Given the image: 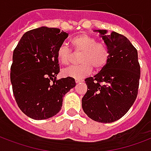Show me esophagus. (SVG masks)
I'll return each instance as SVG.
<instances>
[{"instance_id": "34e87169", "label": "esophagus", "mask_w": 151, "mask_h": 151, "mask_svg": "<svg viewBox=\"0 0 151 151\" xmlns=\"http://www.w3.org/2000/svg\"><path fill=\"white\" fill-rule=\"evenodd\" d=\"M75 81H76V83H80V82H82L83 80H82V79H76Z\"/></svg>"}]
</instances>
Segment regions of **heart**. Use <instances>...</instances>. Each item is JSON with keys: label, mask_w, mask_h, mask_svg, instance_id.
Masks as SVG:
<instances>
[{"label": "heart", "mask_w": 151, "mask_h": 151, "mask_svg": "<svg viewBox=\"0 0 151 151\" xmlns=\"http://www.w3.org/2000/svg\"><path fill=\"white\" fill-rule=\"evenodd\" d=\"M73 50L81 52L78 65L65 68L62 73L65 77L74 79H83L90 75L94 68L101 70L106 66L110 59V50L106 45L98 42L97 39L86 33L76 36L71 40ZM57 58L61 64L69 65L71 61V50L65 45H60L57 50Z\"/></svg>", "instance_id": "heart-1"}]
</instances>
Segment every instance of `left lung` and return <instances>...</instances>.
Instances as JSON below:
<instances>
[{"label":"left lung","instance_id":"obj_1","mask_svg":"<svg viewBox=\"0 0 151 151\" xmlns=\"http://www.w3.org/2000/svg\"><path fill=\"white\" fill-rule=\"evenodd\" d=\"M110 50L106 66L93 78H87V92L82 98V109L93 120L102 123L123 117L138 96L140 65L138 51L122 34L98 30Z\"/></svg>","mask_w":151,"mask_h":151}]
</instances>
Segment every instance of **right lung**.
Segmentation results:
<instances>
[{"label": "right lung", "mask_w": 151, "mask_h": 151, "mask_svg": "<svg viewBox=\"0 0 151 151\" xmlns=\"http://www.w3.org/2000/svg\"><path fill=\"white\" fill-rule=\"evenodd\" d=\"M68 35L57 28L34 29L24 33L14 49L10 72L13 95L20 110L33 119L56 115L63 96L76 86L73 78L57 79V50Z\"/></svg>", "instance_id": "obj_1"}]
</instances>
